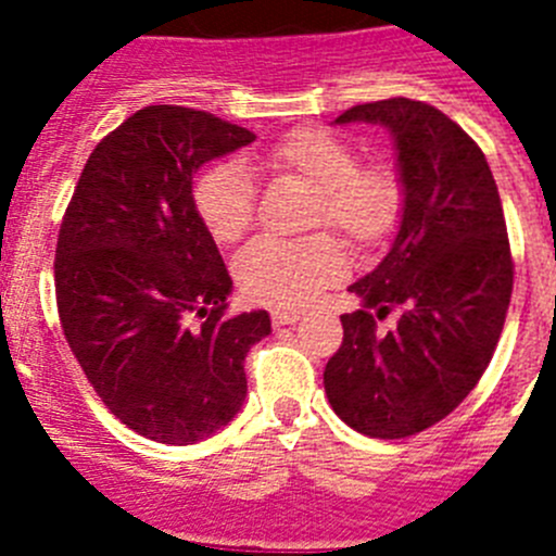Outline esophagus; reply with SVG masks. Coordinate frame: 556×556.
Here are the masks:
<instances>
[{
	"label": "esophagus",
	"mask_w": 556,
	"mask_h": 556,
	"mask_svg": "<svg viewBox=\"0 0 556 556\" xmlns=\"http://www.w3.org/2000/svg\"><path fill=\"white\" fill-rule=\"evenodd\" d=\"M301 320V312L298 308H275L273 323L275 326H292V323Z\"/></svg>",
	"instance_id": "esophagus-1"
}]
</instances>
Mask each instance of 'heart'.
I'll return each mask as SVG.
<instances>
[{"label":"heart","instance_id":"heart-1","mask_svg":"<svg viewBox=\"0 0 556 556\" xmlns=\"http://www.w3.org/2000/svg\"><path fill=\"white\" fill-rule=\"evenodd\" d=\"M264 164L314 186L312 223L333 225L356 242L378 239L397 214L401 191L395 178L381 166H358L353 147L328 130L306 127L289 132L264 152ZM191 200L203 228L219 244L236 242L253 225L255 186L242 161L228 159L208 166L194 184ZM233 269L248 298L298 308L345 275L348 255L331 233L301 239L258 236L236 255Z\"/></svg>","mask_w":556,"mask_h":556}]
</instances>
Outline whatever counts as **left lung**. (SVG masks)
I'll use <instances>...</instances> for the list:
<instances>
[{
    "label": "left lung",
    "mask_w": 556,
    "mask_h": 556,
    "mask_svg": "<svg viewBox=\"0 0 556 556\" xmlns=\"http://www.w3.org/2000/svg\"><path fill=\"white\" fill-rule=\"evenodd\" d=\"M367 122L392 136L401 223L372 273L348 287L328 358V404L358 434L401 440L440 424L488 370L513 298V255L498 186L468 132L426 102H367L333 125ZM399 308V323L376 319Z\"/></svg>",
    "instance_id": "8db88e82"
}]
</instances>
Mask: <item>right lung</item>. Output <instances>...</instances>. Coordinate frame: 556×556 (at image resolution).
Segmentation results:
<instances>
[{
  "instance_id": "add662e5",
  "label": "right lung",
  "mask_w": 556,
  "mask_h": 556,
  "mask_svg": "<svg viewBox=\"0 0 556 556\" xmlns=\"http://www.w3.org/2000/svg\"><path fill=\"white\" fill-rule=\"evenodd\" d=\"M253 139L214 113L141 108L94 147L61 223L68 348L102 404L155 443L228 426L248 395L244 356L273 331L264 308L225 317L233 281L191 200L200 166Z\"/></svg>"
}]
</instances>
